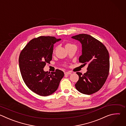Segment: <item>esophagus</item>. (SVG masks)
<instances>
[{
    "label": "esophagus",
    "mask_w": 126,
    "mask_h": 126,
    "mask_svg": "<svg viewBox=\"0 0 126 126\" xmlns=\"http://www.w3.org/2000/svg\"><path fill=\"white\" fill-rule=\"evenodd\" d=\"M64 74L65 75H70L72 74V72H64Z\"/></svg>",
    "instance_id": "obj_1"
}]
</instances>
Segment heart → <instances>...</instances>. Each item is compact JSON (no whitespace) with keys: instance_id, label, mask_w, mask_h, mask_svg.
I'll return each mask as SVG.
<instances>
[{"instance_id":"1","label":"heart","mask_w":126,"mask_h":126,"mask_svg":"<svg viewBox=\"0 0 126 126\" xmlns=\"http://www.w3.org/2000/svg\"><path fill=\"white\" fill-rule=\"evenodd\" d=\"M71 45H73L72 44H70V43H67V44H66L65 46H71Z\"/></svg>"}]
</instances>
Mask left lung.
I'll return each mask as SVG.
<instances>
[{"instance_id": "8db88e82", "label": "left lung", "mask_w": 126, "mask_h": 126, "mask_svg": "<svg viewBox=\"0 0 126 126\" xmlns=\"http://www.w3.org/2000/svg\"><path fill=\"white\" fill-rule=\"evenodd\" d=\"M72 38L82 44V54L79 57V62L88 65L86 73H76L79 78L75 87L81 93L92 94L102 87L109 75L108 51L102 42L90 35L80 34Z\"/></svg>"}]
</instances>
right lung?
<instances>
[{
    "instance_id": "right-lung-1",
    "label": "right lung",
    "mask_w": 126,
    "mask_h": 126,
    "mask_svg": "<svg viewBox=\"0 0 126 126\" xmlns=\"http://www.w3.org/2000/svg\"><path fill=\"white\" fill-rule=\"evenodd\" d=\"M60 40L53 36L33 38L20 52L19 64L22 79L30 90L40 96L55 92L64 77V72L59 69L51 73L43 70L52 60L54 44Z\"/></svg>"
}]
</instances>
